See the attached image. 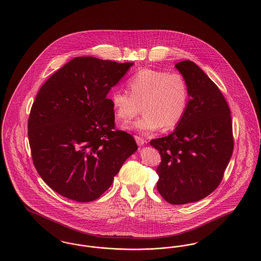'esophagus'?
Returning <instances> with one entry per match:
<instances>
[{
	"instance_id": "obj_1",
	"label": "esophagus",
	"mask_w": 261,
	"mask_h": 261,
	"mask_svg": "<svg viewBox=\"0 0 261 261\" xmlns=\"http://www.w3.org/2000/svg\"><path fill=\"white\" fill-rule=\"evenodd\" d=\"M136 143H137V145L138 146H144L145 144H146V142L143 139V138H141V137H138V136H136L135 137Z\"/></svg>"
}]
</instances>
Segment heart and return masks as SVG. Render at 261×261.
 Instances as JSON below:
<instances>
[{
	"instance_id": "1",
	"label": "heart",
	"mask_w": 261,
	"mask_h": 261,
	"mask_svg": "<svg viewBox=\"0 0 261 261\" xmlns=\"http://www.w3.org/2000/svg\"><path fill=\"white\" fill-rule=\"evenodd\" d=\"M129 93L115 90L109 101L115 117L128 122L141 111L144 115L131 128L147 134L162 127L171 130L180 122L187 112L188 86L182 74L162 70L141 69L127 82Z\"/></svg>"
}]
</instances>
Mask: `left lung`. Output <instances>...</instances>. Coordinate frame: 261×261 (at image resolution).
Returning a JSON list of instances; mask_svg holds the SVG:
<instances>
[{
	"label": "left lung",
	"instance_id": "obj_1",
	"mask_svg": "<svg viewBox=\"0 0 261 261\" xmlns=\"http://www.w3.org/2000/svg\"><path fill=\"white\" fill-rule=\"evenodd\" d=\"M188 86V108L170 135L150 141L161 155L157 190L170 204L205 198L219 187L233 152L230 110L219 87L195 63L175 65Z\"/></svg>",
	"mask_w": 261,
	"mask_h": 261
}]
</instances>
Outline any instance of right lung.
<instances>
[{"instance_id": "right-lung-1", "label": "right lung", "mask_w": 261, "mask_h": 261, "mask_svg": "<svg viewBox=\"0 0 261 261\" xmlns=\"http://www.w3.org/2000/svg\"><path fill=\"white\" fill-rule=\"evenodd\" d=\"M133 64L75 57L37 94L28 120L33 163L44 182L64 197L99 198L138 149L133 136L115 129L107 98Z\"/></svg>"}]
</instances>
